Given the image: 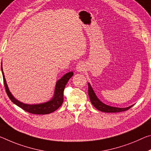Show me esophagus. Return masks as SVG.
<instances>
[{
    "mask_svg": "<svg viewBox=\"0 0 151 151\" xmlns=\"http://www.w3.org/2000/svg\"><path fill=\"white\" fill-rule=\"evenodd\" d=\"M85 69V66L84 65V64L82 63H78L76 65V70L77 72H83L84 71Z\"/></svg>",
    "mask_w": 151,
    "mask_h": 151,
    "instance_id": "obj_1",
    "label": "esophagus"
}]
</instances>
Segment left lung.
Masks as SVG:
<instances>
[{
  "label": "left lung",
  "instance_id": "obj_1",
  "mask_svg": "<svg viewBox=\"0 0 151 151\" xmlns=\"http://www.w3.org/2000/svg\"><path fill=\"white\" fill-rule=\"evenodd\" d=\"M88 96H89L91 102L93 104V106H94L97 109L99 110V111L103 112H106V113H116V112H121L124 111L126 110L131 108L134 105L127 107H112L106 105L103 103L102 101H100L99 98L97 97L96 94L94 91H93L91 85L89 83H88Z\"/></svg>",
  "mask_w": 151,
  "mask_h": 151
}]
</instances>
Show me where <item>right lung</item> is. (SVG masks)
<instances>
[{
  "instance_id": "right-lung-1",
  "label": "right lung",
  "mask_w": 151,
  "mask_h": 151,
  "mask_svg": "<svg viewBox=\"0 0 151 151\" xmlns=\"http://www.w3.org/2000/svg\"><path fill=\"white\" fill-rule=\"evenodd\" d=\"M1 70L2 73V76H3L4 85L5 87L6 92L8 95L9 99L11 100V101L14 103L17 106L21 107L25 111L29 112V113L33 114H48L54 112V111L59 108L62 106L64 101V89L65 88L66 83H68V80L73 76V72H69L65 74L63 77L60 78L58 81H57L55 86L54 89V96L49 101L46 102L42 103V104H24L23 102H21L15 99V97L12 95V93L9 91V88L7 85L6 81L5 78H4V75L2 70V63H1Z\"/></svg>"
}]
</instances>
